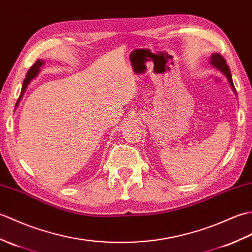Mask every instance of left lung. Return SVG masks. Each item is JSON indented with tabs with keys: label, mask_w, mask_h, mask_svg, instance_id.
Masks as SVG:
<instances>
[{
	"label": "left lung",
	"mask_w": 252,
	"mask_h": 252,
	"mask_svg": "<svg viewBox=\"0 0 252 252\" xmlns=\"http://www.w3.org/2000/svg\"><path fill=\"white\" fill-rule=\"evenodd\" d=\"M210 63L212 66H215L217 70H219L221 73H223L226 76V79L231 85L232 91L236 94V89H235V87H234V84H233L231 70H230V68H228V65L226 64L225 59L223 58L220 54H212L210 56Z\"/></svg>",
	"instance_id": "obj_1"
}]
</instances>
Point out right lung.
I'll list each match as a JSON object with an SVG mask.
<instances>
[{
  "mask_svg": "<svg viewBox=\"0 0 252 252\" xmlns=\"http://www.w3.org/2000/svg\"><path fill=\"white\" fill-rule=\"evenodd\" d=\"M43 64H44V61H43V60H41V59H37V60L35 61V63L31 66V68L29 69V71H28L26 79H25L24 83H22L21 93H20V96H19L18 100H17V102H16V107H15V109L17 108V105L19 104L20 100H21L22 96H24V94H25V92H26V89H27L28 85H29L30 82H31L33 79H34V77L37 75L38 72H40V68H41V66H42Z\"/></svg>",
  "mask_w": 252,
  "mask_h": 252,
  "instance_id": "1",
  "label": "right lung"
}]
</instances>
